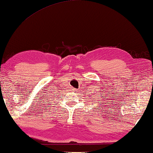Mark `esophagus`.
<instances>
[{
  "label": "esophagus",
  "instance_id": "1",
  "mask_svg": "<svg viewBox=\"0 0 153 153\" xmlns=\"http://www.w3.org/2000/svg\"><path fill=\"white\" fill-rule=\"evenodd\" d=\"M74 90H75V89H74Z\"/></svg>",
  "mask_w": 153,
  "mask_h": 153
}]
</instances>
